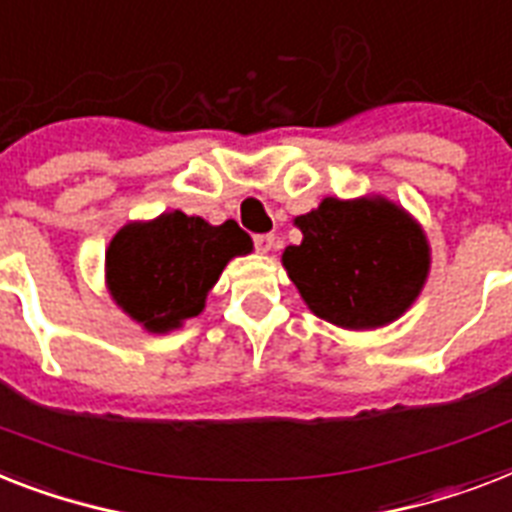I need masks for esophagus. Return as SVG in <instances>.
<instances>
[{
  "mask_svg": "<svg viewBox=\"0 0 512 512\" xmlns=\"http://www.w3.org/2000/svg\"><path fill=\"white\" fill-rule=\"evenodd\" d=\"M257 252H273L276 249V234H255Z\"/></svg>",
  "mask_w": 512,
  "mask_h": 512,
  "instance_id": "34e87169",
  "label": "esophagus"
}]
</instances>
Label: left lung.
<instances>
[{"label": "left lung", "mask_w": 512, "mask_h": 512, "mask_svg": "<svg viewBox=\"0 0 512 512\" xmlns=\"http://www.w3.org/2000/svg\"><path fill=\"white\" fill-rule=\"evenodd\" d=\"M302 242L284 268L315 315L342 328H378L400 318L429 273L421 228L386 199L328 197L294 220Z\"/></svg>", "instance_id": "obj_1"}]
</instances>
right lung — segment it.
Listing matches in <instances>:
<instances>
[{
	"mask_svg": "<svg viewBox=\"0 0 512 512\" xmlns=\"http://www.w3.org/2000/svg\"><path fill=\"white\" fill-rule=\"evenodd\" d=\"M252 239L226 220L210 226L181 210L120 228L107 249V284L123 310L149 331H168L205 307L220 270L247 255Z\"/></svg>",
	"mask_w": 512,
	"mask_h": 512,
	"instance_id": "obj_1",
	"label": "right lung"
}]
</instances>
